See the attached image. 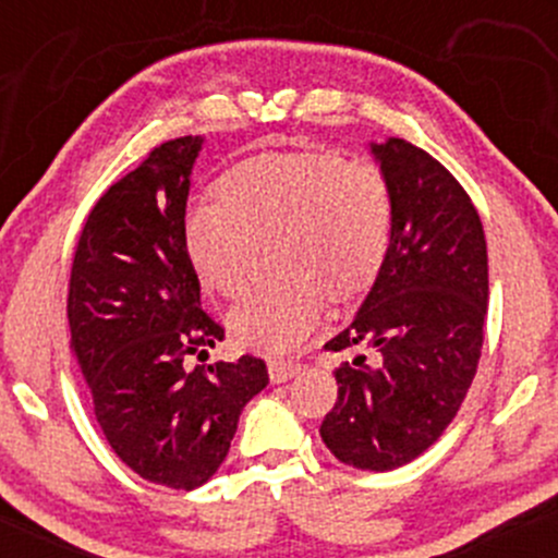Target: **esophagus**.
Wrapping results in <instances>:
<instances>
[{
  "label": "esophagus",
  "mask_w": 558,
  "mask_h": 558,
  "mask_svg": "<svg viewBox=\"0 0 558 558\" xmlns=\"http://www.w3.org/2000/svg\"><path fill=\"white\" fill-rule=\"evenodd\" d=\"M299 369H301L299 362L275 360V362H270V380L272 383H286V380H291L293 375H299Z\"/></svg>",
  "instance_id": "esophagus-1"
}]
</instances>
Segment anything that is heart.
Returning <instances> with one entry per match:
<instances>
[{"instance_id":"obj_1","label":"heart","mask_w":558,"mask_h":558,"mask_svg":"<svg viewBox=\"0 0 558 558\" xmlns=\"http://www.w3.org/2000/svg\"><path fill=\"white\" fill-rule=\"evenodd\" d=\"M217 191L183 215V246L198 283L239 296L254 243L270 235V265L280 272L230 315L235 341L248 349L291 351L315 328L325 291L356 296L386 262L393 198L373 165L317 151L265 155L228 170Z\"/></svg>"}]
</instances>
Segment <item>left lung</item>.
<instances>
[{
    "mask_svg": "<svg viewBox=\"0 0 558 558\" xmlns=\"http://www.w3.org/2000/svg\"><path fill=\"white\" fill-rule=\"evenodd\" d=\"M393 230L373 291L328 351L369 349L336 369L319 435L332 457L386 472L427 451L457 417L483 351L488 248L462 183L403 138L373 144Z\"/></svg>",
    "mask_w": 558,
    "mask_h": 558,
    "instance_id": "1",
    "label": "left lung"
}]
</instances>
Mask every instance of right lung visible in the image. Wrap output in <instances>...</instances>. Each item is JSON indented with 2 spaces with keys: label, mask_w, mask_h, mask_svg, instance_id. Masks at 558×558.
I'll use <instances>...</instances> for the list:
<instances>
[{
  "label": "right lung",
  "mask_w": 558,
  "mask_h": 558,
  "mask_svg": "<svg viewBox=\"0 0 558 558\" xmlns=\"http://www.w3.org/2000/svg\"><path fill=\"white\" fill-rule=\"evenodd\" d=\"M202 138L155 146L88 213L68 286L70 349L107 444L136 475L194 490L228 457L239 417L270 383L265 360L185 364L226 328L202 310L183 246Z\"/></svg>",
  "instance_id": "add662e5"
}]
</instances>
